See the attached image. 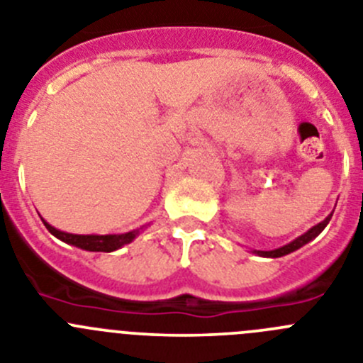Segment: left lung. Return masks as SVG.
<instances>
[{
  "instance_id": "obj_1",
  "label": "left lung",
  "mask_w": 363,
  "mask_h": 363,
  "mask_svg": "<svg viewBox=\"0 0 363 363\" xmlns=\"http://www.w3.org/2000/svg\"><path fill=\"white\" fill-rule=\"evenodd\" d=\"M331 217H333V213H329L328 217H325L322 222H318L316 226H313L311 230H308L303 235H300L298 238H295L293 242L286 244V246L279 247V250H273V251H253V253L260 255V257H271V259H277V257H284V255H287V253H293V251H296V250H298V247H302V246H306V244H308V242H311V240L315 237H318V235L322 233V231H324V228L329 224Z\"/></svg>"
}]
</instances>
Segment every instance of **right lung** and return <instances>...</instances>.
Returning <instances> with one entry per match:
<instances>
[{"label":"right lung","instance_id":"1","mask_svg":"<svg viewBox=\"0 0 363 363\" xmlns=\"http://www.w3.org/2000/svg\"><path fill=\"white\" fill-rule=\"evenodd\" d=\"M41 220H43V218H41ZM43 224L54 237H57L60 240H63V242L81 247V250L104 251V253H110V251H116L119 250V247L126 246V244L132 242L133 238L143 231V228H137V230H132L128 231V233L121 235H74L67 233V231L55 230V228L50 226L47 220H43Z\"/></svg>","mask_w":363,"mask_h":363}]
</instances>
